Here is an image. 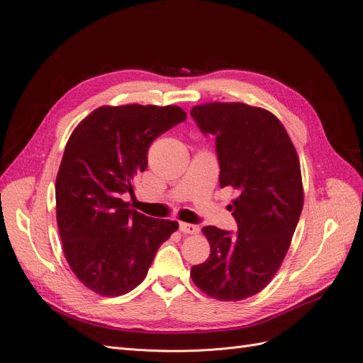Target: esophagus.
<instances>
[{
  "instance_id": "obj_1",
  "label": "esophagus",
  "mask_w": 363,
  "mask_h": 363,
  "mask_svg": "<svg viewBox=\"0 0 363 363\" xmlns=\"http://www.w3.org/2000/svg\"><path fill=\"white\" fill-rule=\"evenodd\" d=\"M180 230L183 234H189V235H196L199 232V226L198 225H192V223H184L180 222Z\"/></svg>"
}]
</instances>
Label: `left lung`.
Segmentation results:
<instances>
[{"mask_svg":"<svg viewBox=\"0 0 363 363\" xmlns=\"http://www.w3.org/2000/svg\"><path fill=\"white\" fill-rule=\"evenodd\" d=\"M216 137L220 187H232L238 230L204 226L210 256L191 269L194 283L219 301L262 291L283 264L303 206L299 157L283 123L260 107L207 103L191 110Z\"/></svg>","mask_w":363,"mask_h":363,"instance_id":"1","label":"left lung"}]
</instances>
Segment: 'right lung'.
I'll return each mask as SVG.
<instances>
[{"instance_id":"obj_1","label":"right lung","mask_w":363,"mask_h":363,"mask_svg":"<svg viewBox=\"0 0 363 363\" xmlns=\"http://www.w3.org/2000/svg\"><path fill=\"white\" fill-rule=\"evenodd\" d=\"M186 118L177 106H103L69 135L55 184L56 222L71 271L92 292H131L177 230V222L144 216L122 195L134 194L153 140Z\"/></svg>"}]
</instances>
